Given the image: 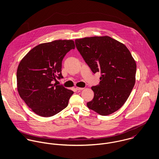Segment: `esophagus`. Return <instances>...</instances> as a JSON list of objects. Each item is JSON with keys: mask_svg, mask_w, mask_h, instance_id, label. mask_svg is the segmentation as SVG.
Segmentation results:
<instances>
[{"mask_svg": "<svg viewBox=\"0 0 159 159\" xmlns=\"http://www.w3.org/2000/svg\"><path fill=\"white\" fill-rule=\"evenodd\" d=\"M76 89L77 91H82V90L84 89V88H78V87H77V88H76Z\"/></svg>", "mask_w": 159, "mask_h": 159, "instance_id": "obj_1", "label": "esophagus"}]
</instances>
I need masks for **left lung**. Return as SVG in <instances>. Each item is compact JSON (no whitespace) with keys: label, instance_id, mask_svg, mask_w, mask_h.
Returning <instances> with one entry per match:
<instances>
[{"label":"left lung","instance_id":"1","mask_svg":"<svg viewBox=\"0 0 159 159\" xmlns=\"http://www.w3.org/2000/svg\"><path fill=\"white\" fill-rule=\"evenodd\" d=\"M75 44L92 71L101 73L99 84L91 88L94 97L88 107L102 116L113 113L134 87L135 61L125 45L108 36L76 39Z\"/></svg>","mask_w":159,"mask_h":159}]
</instances>
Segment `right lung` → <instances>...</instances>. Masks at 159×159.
<instances>
[{
    "label": "right lung",
    "mask_w": 159,
    "mask_h": 159,
    "mask_svg": "<svg viewBox=\"0 0 159 159\" xmlns=\"http://www.w3.org/2000/svg\"><path fill=\"white\" fill-rule=\"evenodd\" d=\"M75 48L73 40H54L36 46L21 61L16 73L18 91L37 115L51 117L67 107L73 91L53 81L63 78L62 61Z\"/></svg>",
    "instance_id": "obj_1"
}]
</instances>
